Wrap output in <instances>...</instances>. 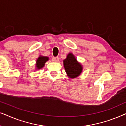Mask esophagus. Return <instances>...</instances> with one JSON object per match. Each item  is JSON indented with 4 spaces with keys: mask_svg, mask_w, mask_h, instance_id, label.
<instances>
[{
    "mask_svg": "<svg viewBox=\"0 0 126 126\" xmlns=\"http://www.w3.org/2000/svg\"><path fill=\"white\" fill-rule=\"evenodd\" d=\"M52 59L53 62H58L59 61V59L58 57H53V58H52Z\"/></svg>",
    "mask_w": 126,
    "mask_h": 126,
    "instance_id": "esophagus-1",
    "label": "esophagus"
}]
</instances>
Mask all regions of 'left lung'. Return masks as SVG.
<instances>
[{
    "instance_id": "left-lung-1",
    "label": "left lung",
    "mask_w": 126,
    "mask_h": 126,
    "mask_svg": "<svg viewBox=\"0 0 126 126\" xmlns=\"http://www.w3.org/2000/svg\"><path fill=\"white\" fill-rule=\"evenodd\" d=\"M63 62L65 70L70 78H76L80 74L82 67L80 63L77 62L76 59L72 53H69Z\"/></svg>"
}]
</instances>
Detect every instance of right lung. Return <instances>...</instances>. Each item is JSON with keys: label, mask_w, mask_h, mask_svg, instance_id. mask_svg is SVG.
<instances>
[{"label": "right lung", "mask_w": 126, "mask_h": 126, "mask_svg": "<svg viewBox=\"0 0 126 126\" xmlns=\"http://www.w3.org/2000/svg\"><path fill=\"white\" fill-rule=\"evenodd\" d=\"M49 58L47 56H40L37 59L36 62V67L37 69H40V68H43L44 66L45 63L47 61H48Z\"/></svg>", "instance_id": "add662e5"}]
</instances>
